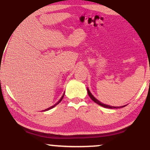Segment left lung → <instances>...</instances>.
I'll return each mask as SVG.
<instances>
[{
	"label": "left lung",
	"instance_id": "1",
	"mask_svg": "<svg viewBox=\"0 0 150 150\" xmlns=\"http://www.w3.org/2000/svg\"><path fill=\"white\" fill-rule=\"evenodd\" d=\"M87 93H88V95H89V97H90L91 99H92V101H94V102H95V103H97V104L100 105V106H103V107H105V108H119V107H116V106H108V105L104 104H102V103H101L100 101H98L97 99H96V98H94V96H93L92 94H91V92H89V90L88 89H87ZM121 107H124V106H121Z\"/></svg>",
	"mask_w": 150,
	"mask_h": 150
}]
</instances>
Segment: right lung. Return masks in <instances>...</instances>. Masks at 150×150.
<instances>
[{"mask_svg": "<svg viewBox=\"0 0 150 150\" xmlns=\"http://www.w3.org/2000/svg\"><path fill=\"white\" fill-rule=\"evenodd\" d=\"M63 97H64V95H63V97H62L61 98V99H60V100H59V101H58V102L57 103V104H55V105H53V106H51V107H50V108H46V109L45 110V111H48V110L51 109V108H53V107H54V106H56V105H57L58 104H59V103H60V102H61V101H62V99H63Z\"/></svg>", "mask_w": 150, "mask_h": 150, "instance_id": "1", "label": "right lung"}]
</instances>
